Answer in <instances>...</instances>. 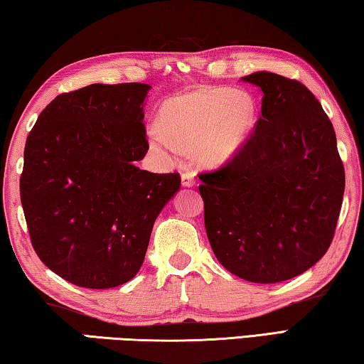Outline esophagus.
<instances>
[{"mask_svg":"<svg viewBox=\"0 0 364 364\" xmlns=\"http://www.w3.org/2000/svg\"><path fill=\"white\" fill-rule=\"evenodd\" d=\"M182 186L183 187H193L195 186V174L192 171H186L182 174Z\"/></svg>","mask_w":364,"mask_h":364,"instance_id":"1","label":"esophagus"}]
</instances>
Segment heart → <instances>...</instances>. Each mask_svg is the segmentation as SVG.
Returning <instances> with one entry per match:
<instances>
[{"label": "heart", "mask_w": 364, "mask_h": 364, "mask_svg": "<svg viewBox=\"0 0 364 364\" xmlns=\"http://www.w3.org/2000/svg\"><path fill=\"white\" fill-rule=\"evenodd\" d=\"M255 121V101L245 92L205 87L168 100L163 129L148 130L154 150L177 154L196 150L201 163L218 166L240 150Z\"/></svg>", "instance_id": "b5f03b06"}]
</instances>
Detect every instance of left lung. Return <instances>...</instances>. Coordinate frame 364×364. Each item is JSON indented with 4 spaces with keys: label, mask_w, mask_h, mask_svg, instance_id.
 Instances as JSON below:
<instances>
[{
    "label": "left lung",
    "mask_w": 364,
    "mask_h": 364,
    "mask_svg": "<svg viewBox=\"0 0 364 364\" xmlns=\"http://www.w3.org/2000/svg\"><path fill=\"white\" fill-rule=\"evenodd\" d=\"M261 117L221 168L201 172L205 228L216 258L235 276L274 284L300 276L331 247L345 171L332 122L295 79L255 73Z\"/></svg>",
    "instance_id": "8db88e82"
}]
</instances>
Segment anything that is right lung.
Wrapping results in <instances>:
<instances>
[{"label":"right lung","mask_w":364,"mask_h":364,"mask_svg":"<svg viewBox=\"0 0 364 364\" xmlns=\"http://www.w3.org/2000/svg\"><path fill=\"white\" fill-rule=\"evenodd\" d=\"M150 88L93 83L58 95L27 136L21 201L32 247L79 287L129 282L159 211L181 187L178 172L135 166L150 148L141 106Z\"/></svg>","instance_id":"obj_1"}]
</instances>
